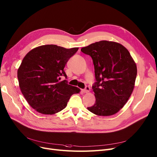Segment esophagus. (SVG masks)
Instances as JSON below:
<instances>
[{
	"instance_id": "obj_1",
	"label": "esophagus",
	"mask_w": 157,
	"mask_h": 157,
	"mask_svg": "<svg viewBox=\"0 0 157 157\" xmlns=\"http://www.w3.org/2000/svg\"><path fill=\"white\" fill-rule=\"evenodd\" d=\"M90 86H86L85 88H84V90H82V91H83V92H84V93H88V92L90 91Z\"/></svg>"
}]
</instances>
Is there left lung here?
Listing matches in <instances>:
<instances>
[{"label": "left lung", "instance_id": "obj_1", "mask_svg": "<svg viewBox=\"0 0 157 157\" xmlns=\"http://www.w3.org/2000/svg\"><path fill=\"white\" fill-rule=\"evenodd\" d=\"M91 57L96 82L92 86L95 102L87 109L99 116L114 115L133 92L137 69L128 50L115 42L101 40L80 50Z\"/></svg>", "mask_w": 157, "mask_h": 157}]
</instances>
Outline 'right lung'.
I'll return each instance as SVG.
<instances>
[{
	"mask_svg": "<svg viewBox=\"0 0 157 157\" xmlns=\"http://www.w3.org/2000/svg\"><path fill=\"white\" fill-rule=\"evenodd\" d=\"M78 48L66 49L44 45L27 53L17 71L22 95L31 108L42 114L52 115L64 109L70 97L80 90L67 84L64 68Z\"/></svg>",
	"mask_w": 157,
	"mask_h": 157,
	"instance_id": "right-lung-1",
	"label": "right lung"
}]
</instances>
